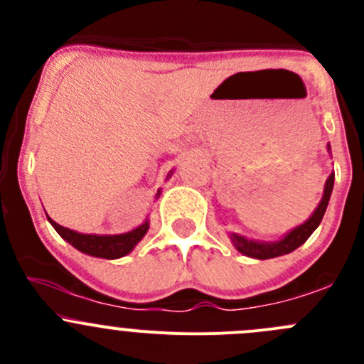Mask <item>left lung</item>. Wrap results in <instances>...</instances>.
Returning <instances> with one entry per match:
<instances>
[{"instance_id": "obj_1", "label": "left lung", "mask_w": 364, "mask_h": 364, "mask_svg": "<svg viewBox=\"0 0 364 364\" xmlns=\"http://www.w3.org/2000/svg\"><path fill=\"white\" fill-rule=\"evenodd\" d=\"M329 151H331V148H329ZM333 185H335V174L329 176L328 181H326L324 196H322V200L318 203L317 209L314 211V215H311L306 222L297 225L296 229H292L291 232L285 234L282 240L269 241V243H267V241L247 240V237L232 232L230 234V241H232V245L236 247L237 252L243 253V255L247 257H252V259L266 260V259H273V257H280V255H285V253L294 252L296 248H299L301 245L311 236V232L321 225L322 216H324L326 208H328L329 197H331Z\"/></svg>"}]
</instances>
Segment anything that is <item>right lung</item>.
Listing matches in <instances>:
<instances>
[{
    "instance_id": "obj_1",
    "label": "right lung",
    "mask_w": 364,
    "mask_h": 364,
    "mask_svg": "<svg viewBox=\"0 0 364 364\" xmlns=\"http://www.w3.org/2000/svg\"><path fill=\"white\" fill-rule=\"evenodd\" d=\"M171 176V172H168ZM167 176V178H168ZM160 196V190L156 193V197ZM47 220L50 222V225L56 229V232L63 237L65 241H68L73 248H77L79 252L87 253L91 257H102V259H119V257L128 255L135 248V245L144 237V234L148 232L149 222L146 220L142 225L135 227L134 230L124 234H105V236H98V234H80L75 230L67 229V227H61L60 223H56L54 220H50L47 216Z\"/></svg>"
}]
</instances>
